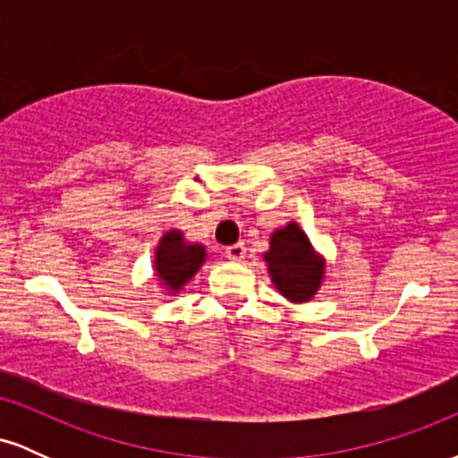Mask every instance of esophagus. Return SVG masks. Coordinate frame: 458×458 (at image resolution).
Returning a JSON list of instances; mask_svg holds the SVG:
<instances>
[{"label":"esophagus","instance_id":"34e87169","mask_svg":"<svg viewBox=\"0 0 458 458\" xmlns=\"http://www.w3.org/2000/svg\"><path fill=\"white\" fill-rule=\"evenodd\" d=\"M225 256H228L230 260L241 262L245 259V245L243 243H234V245L225 247Z\"/></svg>","mask_w":458,"mask_h":458}]
</instances>
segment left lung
<instances>
[{"mask_svg":"<svg viewBox=\"0 0 458 458\" xmlns=\"http://www.w3.org/2000/svg\"><path fill=\"white\" fill-rule=\"evenodd\" d=\"M265 262L271 282L293 303L310 301L323 284L325 260L295 222L271 234Z\"/></svg>","mask_w":458,"mask_h":458,"instance_id":"left-lung-1","label":"left lung"}]
</instances>
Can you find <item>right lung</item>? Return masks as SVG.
<instances>
[{
  "label": "right lung",
  "instance_id": "1",
  "mask_svg": "<svg viewBox=\"0 0 458 458\" xmlns=\"http://www.w3.org/2000/svg\"><path fill=\"white\" fill-rule=\"evenodd\" d=\"M204 259H207L204 245L185 243L181 230H170L157 245L155 271L167 291L178 293L196 276Z\"/></svg>",
  "mask_w": 458,
  "mask_h": 458
}]
</instances>
